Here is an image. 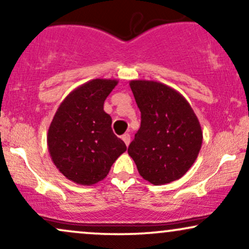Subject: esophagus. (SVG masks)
Returning <instances> with one entry per match:
<instances>
[{
  "mask_svg": "<svg viewBox=\"0 0 249 249\" xmlns=\"http://www.w3.org/2000/svg\"><path fill=\"white\" fill-rule=\"evenodd\" d=\"M122 139H123V141H124L125 145H126V146H128V145H130V142H131V137H130V134H128V133L123 134V136H122Z\"/></svg>",
  "mask_w": 249,
  "mask_h": 249,
  "instance_id": "esophagus-1",
  "label": "esophagus"
}]
</instances>
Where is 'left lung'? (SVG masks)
Wrapping results in <instances>:
<instances>
[{"instance_id":"obj_1","label":"left lung","mask_w":249,"mask_h":249,"mask_svg":"<svg viewBox=\"0 0 249 249\" xmlns=\"http://www.w3.org/2000/svg\"><path fill=\"white\" fill-rule=\"evenodd\" d=\"M130 87L142 122L127 152L139 174L153 185L180 179L201 148L198 117L185 97L168 85L136 79Z\"/></svg>"}]
</instances>
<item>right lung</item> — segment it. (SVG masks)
<instances>
[{"instance_id":"right-lung-1","label":"right lung","mask_w":249,"mask_h":249,"mask_svg":"<svg viewBox=\"0 0 249 249\" xmlns=\"http://www.w3.org/2000/svg\"><path fill=\"white\" fill-rule=\"evenodd\" d=\"M117 84V79L102 78L84 83L65 97L51 122L47 138L50 157L59 172L76 184L101 181L126 151L104 111L105 99Z\"/></svg>"}]
</instances>
